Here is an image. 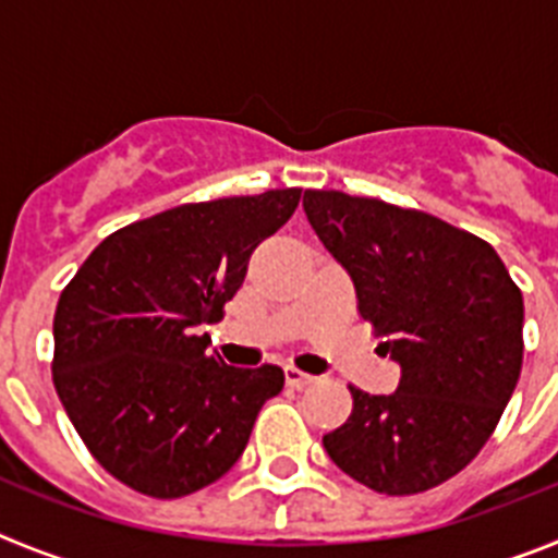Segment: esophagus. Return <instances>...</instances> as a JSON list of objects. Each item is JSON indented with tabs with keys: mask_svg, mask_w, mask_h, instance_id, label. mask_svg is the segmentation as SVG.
Wrapping results in <instances>:
<instances>
[{
	"mask_svg": "<svg viewBox=\"0 0 558 558\" xmlns=\"http://www.w3.org/2000/svg\"><path fill=\"white\" fill-rule=\"evenodd\" d=\"M284 379H288L290 388H307V386H313V383H315L313 374L299 372V368H295V366L284 368Z\"/></svg>",
	"mask_w": 558,
	"mask_h": 558,
	"instance_id": "34e87169",
	"label": "esophagus"
}]
</instances>
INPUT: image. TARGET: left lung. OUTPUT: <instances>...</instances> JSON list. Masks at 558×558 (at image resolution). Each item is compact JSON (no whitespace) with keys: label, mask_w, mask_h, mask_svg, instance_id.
<instances>
[{"label":"left lung","mask_w":558,"mask_h":558,"mask_svg":"<svg viewBox=\"0 0 558 558\" xmlns=\"http://www.w3.org/2000/svg\"><path fill=\"white\" fill-rule=\"evenodd\" d=\"M304 211L402 368L393 393L349 386L352 416L324 450L379 495L450 481L489 441L520 379V288L489 243L425 211L335 190L304 192Z\"/></svg>","instance_id":"8db88e82"}]
</instances>
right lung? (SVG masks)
<instances>
[{
    "label": "right lung",
    "mask_w": 558,
    "mask_h": 558,
    "mask_svg": "<svg viewBox=\"0 0 558 558\" xmlns=\"http://www.w3.org/2000/svg\"><path fill=\"white\" fill-rule=\"evenodd\" d=\"M302 190L184 204L106 236L58 299L52 383L102 470L147 497L204 489L243 456L279 366L234 368L206 324Z\"/></svg>",
    "instance_id": "right-lung-1"
}]
</instances>
